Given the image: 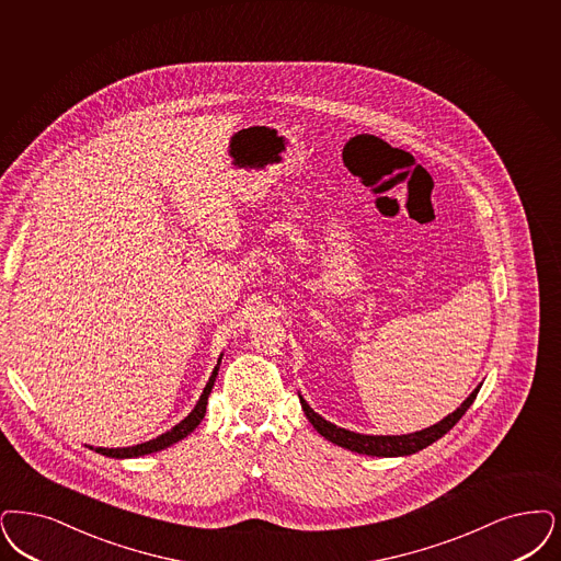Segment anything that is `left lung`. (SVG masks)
Returning <instances> with one entry per match:
<instances>
[{"label":"left lung","instance_id":"left-lung-1","mask_svg":"<svg viewBox=\"0 0 561 561\" xmlns=\"http://www.w3.org/2000/svg\"><path fill=\"white\" fill-rule=\"evenodd\" d=\"M478 390H480V386L461 403V407H457L453 413H448L447 417L440 420L438 424L424 427V430L413 432V434H403V436L357 434V432L334 426L332 422L323 420L319 413H314L313 409L309 407V403L302 397H300V404H302V411H305L307 420L313 424L314 430L323 438H328L330 443L337 445V447L348 448V450L359 453V455H371V457H403V455H413V453H417L422 448L430 447L432 443L443 438L448 430L466 415V411L470 409L473 399L478 397Z\"/></svg>","mask_w":561,"mask_h":561}]
</instances>
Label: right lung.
<instances>
[{"label": "right lung", "instance_id": "add662e5", "mask_svg": "<svg viewBox=\"0 0 561 561\" xmlns=\"http://www.w3.org/2000/svg\"><path fill=\"white\" fill-rule=\"evenodd\" d=\"M221 359H224V355L219 357L217 360V367L213 369V374H210V378L206 381V388L202 390L201 399H198V403L196 407L192 409V413L185 417V420H181L180 424L175 427H171L169 432H164V434H160L157 438H152V440H148V443H141V445H135V447H123V448H95V453H100V455H106V457H114V459H127V457H141V455H150V453H157V450H162V448L171 447V445H175V443H180L181 438H185L190 432H194L198 424L202 422V417H204V413H206V404H208V394H210V390H213V386H215V378H217V371H219V365H221Z\"/></svg>", "mask_w": 561, "mask_h": 561}]
</instances>
